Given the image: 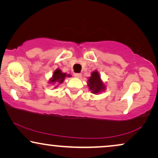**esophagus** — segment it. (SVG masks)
Returning <instances> with one entry per match:
<instances>
[{
	"instance_id": "1",
	"label": "esophagus",
	"mask_w": 158,
	"mask_h": 158,
	"mask_svg": "<svg viewBox=\"0 0 158 158\" xmlns=\"http://www.w3.org/2000/svg\"><path fill=\"white\" fill-rule=\"evenodd\" d=\"M74 75H75V77H77V78H80V77H81L82 74H81V73H75Z\"/></svg>"
}]
</instances>
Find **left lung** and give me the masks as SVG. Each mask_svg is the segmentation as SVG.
Instances as JSON below:
<instances>
[{
	"mask_svg": "<svg viewBox=\"0 0 158 158\" xmlns=\"http://www.w3.org/2000/svg\"><path fill=\"white\" fill-rule=\"evenodd\" d=\"M88 86L93 94H96L105 90L106 86L101 81V76L98 71H94L91 73V76L88 79Z\"/></svg>",
	"mask_w": 158,
	"mask_h": 158,
	"instance_id": "1",
	"label": "left lung"
}]
</instances>
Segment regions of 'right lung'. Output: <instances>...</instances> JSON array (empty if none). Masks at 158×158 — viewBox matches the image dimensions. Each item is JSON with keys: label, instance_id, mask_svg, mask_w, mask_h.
I'll use <instances>...</instances> for the list:
<instances>
[{"label": "right lung", "instance_id": "1", "mask_svg": "<svg viewBox=\"0 0 158 158\" xmlns=\"http://www.w3.org/2000/svg\"><path fill=\"white\" fill-rule=\"evenodd\" d=\"M66 77H70V75L66 74V73H62L60 69H56V70L54 71L52 77H51L50 80H49V83H52V84H55V83H59L60 84L62 83ZM56 87H57V85H56L55 88Z\"/></svg>", "mask_w": 158, "mask_h": 158}]
</instances>
